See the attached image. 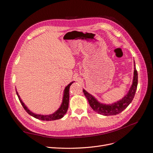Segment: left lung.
I'll return each instance as SVG.
<instances>
[{
	"label": "left lung",
	"instance_id": "1",
	"mask_svg": "<svg viewBox=\"0 0 153 153\" xmlns=\"http://www.w3.org/2000/svg\"><path fill=\"white\" fill-rule=\"evenodd\" d=\"M137 84L138 73L135 68V63L134 62V73L131 86L128 93L121 100L117 101V102L108 105L100 103L98 100L95 98V97L87 92L85 89H83V92H84V94L87 99L91 107L94 111L98 114L108 116V115H117L127 108V106L131 103L134 96H135Z\"/></svg>",
	"mask_w": 153,
	"mask_h": 153
}]
</instances>
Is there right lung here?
<instances>
[{
  "label": "right lung",
  "instance_id": "obj_1",
  "mask_svg": "<svg viewBox=\"0 0 153 153\" xmlns=\"http://www.w3.org/2000/svg\"><path fill=\"white\" fill-rule=\"evenodd\" d=\"M73 82H71L70 84H69L64 89V93H63V97H62V102L60 106V107L57 110L55 111V112L52 114L50 115H41V114H34L29 108L27 107V106L24 104V103L23 102L22 100H21L20 97L18 94L17 91L16 90V94L18 97V99H19L21 104L22 105L23 107L25 110L26 112L28 113L29 115H30L31 116L35 117L36 119H38L39 120H41V121H54V120H57V119H60L64 117V115L66 114L67 110L68 109V106H69V87H70L71 85L73 84Z\"/></svg>",
  "mask_w": 153,
  "mask_h": 153
}]
</instances>
